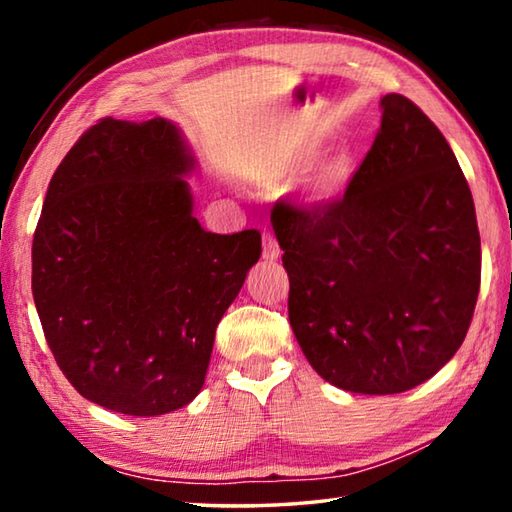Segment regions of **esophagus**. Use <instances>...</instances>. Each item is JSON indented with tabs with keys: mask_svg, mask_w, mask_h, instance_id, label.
Wrapping results in <instances>:
<instances>
[{
	"mask_svg": "<svg viewBox=\"0 0 512 512\" xmlns=\"http://www.w3.org/2000/svg\"><path fill=\"white\" fill-rule=\"evenodd\" d=\"M262 241H264V259L266 262H275V259L280 257V246H277L275 237L271 235V232H264Z\"/></svg>",
	"mask_w": 512,
	"mask_h": 512,
	"instance_id": "esophagus-1",
	"label": "esophagus"
}]
</instances>
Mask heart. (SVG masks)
<instances>
[{"label":"heart","instance_id":"b5f03b06","mask_svg":"<svg viewBox=\"0 0 512 512\" xmlns=\"http://www.w3.org/2000/svg\"><path fill=\"white\" fill-rule=\"evenodd\" d=\"M320 151V140L318 137H302L300 142H296L284 155V160L280 164V171L287 173H298L302 169H307L311 162L316 160V155ZM354 169H357V160H354V153L348 149V146H339L329 155H325L320 160L314 171L309 173L307 183H305V194L311 203H332L336 198L343 196L345 189L352 183Z\"/></svg>","mask_w":512,"mask_h":512}]
</instances>
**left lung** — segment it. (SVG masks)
<instances>
[{
    "label": "left lung",
    "instance_id": "obj_1",
    "mask_svg": "<svg viewBox=\"0 0 512 512\" xmlns=\"http://www.w3.org/2000/svg\"><path fill=\"white\" fill-rule=\"evenodd\" d=\"M379 108L343 198L271 212L302 352L329 384L363 395L436 375L465 341L481 284L474 201L452 146L402 94Z\"/></svg>",
    "mask_w": 512,
    "mask_h": 512
}]
</instances>
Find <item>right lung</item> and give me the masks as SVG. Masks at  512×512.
Masks as SVG:
<instances>
[{
	"label": "right lung",
	"instance_id": "right-lung-1",
	"mask_svg": "<svg viewBox=\"0 0 512 512\" xmlns=\"http://www.w3.org/2000/svg\"><path fill=\"white\" fill-rule=\"evenodd\" d=\"M194 169L171 121L99 119L58 164L33 235L31 289L69 384L149 418L201 393L214 332L262 235H214L192 214Z\"/></svg>",
	"mask_w": 512,
	"mask_h": 512
}]
</instances>
